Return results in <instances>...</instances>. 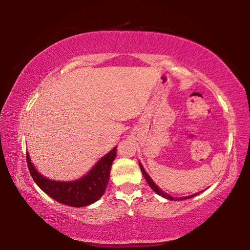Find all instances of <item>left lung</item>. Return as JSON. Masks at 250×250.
I'll return each instance as SVG.
<instances>
[{
    "instance_id": "1",
    "label": "left lung",
    "mask_w": 250,
    "mask_h": 250,
    "mask_svg": "<svg viewBox=\"0 0 250 250\" xmlns=\"http://www.w3.org/2000/svg\"><path fill=\"white\" fill-rule=\"evenodd\" d=\"M139 166H140V168H141V172H142V174H143V176H145V179L146 180V182H147V184H149V186L150 188L153 189V191L156 193V194H159V195H161V196H163V197H166V198H167V200H171V201H174L175 198L174 197H172L171 195H168V194H167L166 192H163L162 189L161 188H159V186L156 185L153 181H152V179L151 177L147 175V173L145 171V168H143V167H142V164L141 163H139ZM198 193H196V194H193V195H189V196H186V197H180V198H176V201H181V200H186V198H191V197H193V196H196Z\"/></svg>"
}]
</instances>
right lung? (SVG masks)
<instances>
[{"label":"right lung","mask_w":250,"mask_h":250,"mask_svg":"<svg viewBox=\"0 0 250 250\" xmlns=\"http://www.w3.org/2000/svg\"><path fill=\"white\" fill-rule=\"evenodd\" d=\"M116 154L117 146L113 147L104 158H101L82 179L71 182L48 180L34 167L28 153H26V161L29 173L42 191L62 204L73 207H83L97 202L104 195L109 182L110 168Z\"/></svg>","instance_id":"add662e5"}]
</instances>
